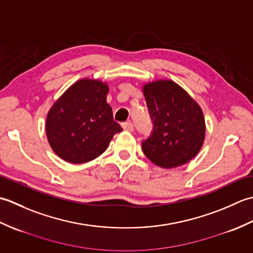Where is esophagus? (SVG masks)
Listing matches in <instances>:
<instances>
[{
	"label": "esophagus",
	"mask_w": 253,
	"mask_h": 253,
	"mask_svg": "<svg viewBox=\"0 0 253 253\" xmlns=\"http://www.w3.org/2000/svg\"><path fill=\"white\" fill-rule=\"evenodd\" d=\"M122 127H123V129L126 130V131H132L133 130V125H132V123H130V122L123 123Z\"/></svg>",
	"instance_id": "34e87169"
}]
</instances>
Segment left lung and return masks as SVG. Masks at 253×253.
Listing matches in <instances>:
<instances>
[{
	"mask_svg": "<svg viewBox=\"0 0 253 253\" xmlns=\"http://www.w3.org/2000/svg\"><path fill=\"white\" fill-rule=\"evenodd\" d=\"M153 130L142 141L144 155L155 165L173 169L196 157L204 141L206 122L197 102L171 80L143 84Z\"/></svg>",
	"mask_w": 253,
	"mask_h": 253,
	"instance_id": "8db88e82",
	"label": "left lung"
}]
</instances>
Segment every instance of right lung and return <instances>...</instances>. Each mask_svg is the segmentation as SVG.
<instances>
[{
  "label": "right lung",
  "mask_w": 253,
  "mask_h": 253,
  "mask_svg": "<svg viewBox=\"0 0 253 253\" xmlns=\"http://www.w3.org/2000/svg\"><path fill=\"white\" fill-rule=\"evenodd\" d=\"M109 85L94 79H80L72 84L46 116L45 131L53 151L72 164L92 161L109 147L123 128L113 120L107 104Z\"/></svg>",
  "instance_id": "obj_1"
}]
</instances>
